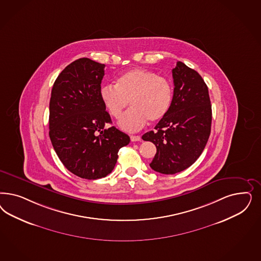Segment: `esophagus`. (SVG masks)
<instances>
[{
    "label": "esophagus",
    "mask_w": 261,
    "mask_h": 261,
    "mask_svg": "<svg viewBox=\"0 0 261 261\" xmlns=\"http://www.w3.org/2000/svg\"><path fill=\"white\" fill-rule=\"evenodd\" d=\"M130 140H132L133 142L141 141V136H139V135H130Z\"/></svg>",
    "instance_id": "1"
}]
</instances>
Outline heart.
Wrapping results in <instances>:
<instances>
[{
    "instance_id": "obj_1",
    "label": "heart",
    "mask_w": 261,
    "mask_h": 261,
    "mask_svg": "<svg viewBox=\"0 0 261 261\" xmlns=\"http://www.w3.org/2000/svg\"><path fill=\"white\" fill-rule=\"evenodd\" d=\"M100 98L110 114L116 119L130 102L119 126L128 132L143 127L147 122L159 121L168 113L173 100V86L170 81L150 70L136 68L116 79V85L105 84Z\"/></svg>"
}]
</instances>
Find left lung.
Here are the masks:
<instances>
[{
  "label": "left lung",
  "instance_id": "left-lung-1",
  "mask_svg": "<svg viewBox=\"0 0 261 261\" xmlns=\"http://www.w3.org/2000/svg\"><path fill=\"white\" fill-rule=\"evenodd\" d=\"M174 95L168 113L142 136L156 147L150 163L155 172L173 175L190 167L207 143L211 135V99L202 76L177 61L172 70Z\"/></svg>",
  "mask_w": 261,
  "mask_h": 261
}]
</instances>
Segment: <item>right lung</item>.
Segmentation results:
<instances>
[{"instance_id": "right-lung-1", "label": "right lung", "mask_w": 261, "mask_h": 261, "mask_svg": "<svg viewBox=\"0 0 261 261\" xmlns=\"http://www.w3.org/2000/svg\"><path fill=\"white\" fill-rule=\"evenodd\" d=\"M105 64L84 58L57 77L50 94L49 135L60 161L77 177L97 179L114 168L129 136L111 123L101 98Z\"/></svg>"}]
</instances>
